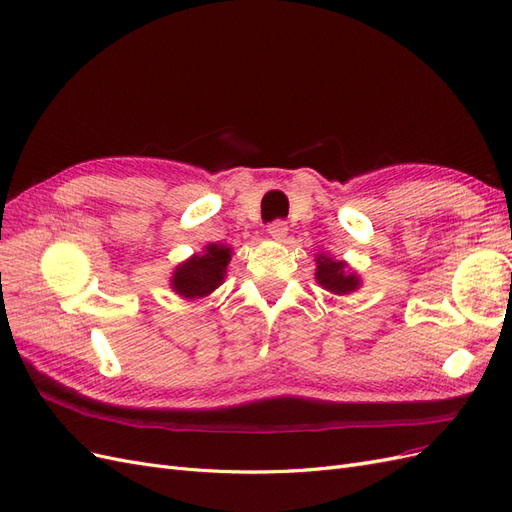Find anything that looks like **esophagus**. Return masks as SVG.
<instances>
[{
    "mask_svg": "<svg viewBox=\"0 0 512 512\" xmlns=\"http://www.w3.org/2000/svg\"><path fill=\"white\" fill-rule=\"evenodd\" d=\"M289 232V227L283 219H274L270 225H268V234L274 238V240H283Z\"/></svg>",
    "mask_w": 512,
    "mask_h": 512,
    "instance_id": "34e87169",
    "label": "esophagus"
}]
</instances>
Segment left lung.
<instances>
[{
  "instance_id": "8db88e82",
  "label": "left lung",
  "mask_w": 512,
  "mask_h": 512,
  "mask_svg": "<svg viewBox=\"0 0 512 512\" xmlns=\"http://www.w3.org/2000/svg\"><path fill=\"white\" fill-rule=\"evenodd\" d=\"M317 280L321 287H325L332 293H338V295L351 293L359 287L357 276L344 272L342 261H336V259L325 257V255L317 257Z\"/></svg>"
}]
</instances>
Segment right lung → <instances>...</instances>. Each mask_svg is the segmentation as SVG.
Masks as SVG:
<instances>
[{"mask_svg":"<svg viewBox=\"0 0 512 512\" xmlns=\"http://www.w3.org/2000/svg\"><path fill=\"white\" fill-rule=\"evenodd\" d=\"M229 249L210 244L204 255L191 257L183 266H178L172 278V287L183 298H204L223 283V274L229 263Z\"/></svg>","mask_w":512,"mask_h":512,"instance_id":"right-lung-1","label":"right lung"}]
</instances>
